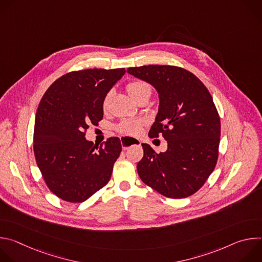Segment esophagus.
Listing matches in <instances>:
<instances>
[{
	"label": "esophagus",
	"mask_w": 262,
	"mask_h": 262,
	"mask_svg": "<svg viewBox=\"0 0 262 262\" xmlns=\"http://www.w3.org/2000/svg\"><path fill=\"white\" fill-rule=\"evenodd\" d=\"M140 144H141V142L137 139L126 138V137L121 138V145H122L123 150H127V149L133 145H140Z\"/></svg>",
	"instance_id": "obj_1"
}]
</instances>
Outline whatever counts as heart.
I'll list each match as a JSON object with an SVG mask.
<instances>
[{
  "mask_svg": "<svg viewBox=\"0 0 262 262\" xmlns=\"http://www.w3.org/2000/svg\"><path fill=\"white\" fill-rule=\"evenodd\" d=\"M126 90L130 94V96L136 100L139 101L142 98L150 97L152 93V88L145 81H132L126 84ZM112 91L107 92L105 96L102 99L101 107L103 112H106L110 106V101L112 98ZM145 125V121L142 119H136V120H123L118 126L117 130L122 135L127 136H137L141 133L143 126Z\"/></svg>",
  "mask_w": 262,
  "mask_h": 262,
  "instance_id": "b5f03b06",
  "label": "heart"
}]
</instances>
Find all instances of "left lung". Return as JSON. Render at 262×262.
<instances>
[{
  "instance_id": "obj_1",
  "label": "left lung",
  "mask_w": 262,
  "mask_h": 262,
  "mask_svg": "<svg viewBox=\"0 0 262 262\" xmlns=\"http://www.w3.org/2000/svg\"><path fill=\"white\" fill-rule=\"evenodd\" d=\"M127 72L151 84L160 107L149 137L167 140L165 152L142 144L137 170L142 181L171 199L192 196L205 183L219 158L221 121L204 84L189 70L172 65L129 67Z\"/></svg>"
}]
</instances>
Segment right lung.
Here are the masks:
<instances>
[{
    "label": "right lung",
    "instance_id": "obj_1",
    "mask_svg": "<svg viewBox=\"0 0 262 262\" xmlns=\"http://www.w3.org/2000/svg\"><path fill=\"white\" fill-rule=\"evenodd\" d=\"M125 73L124 68L85 69L56 80L36 112L33 149L52 193L81 203L108 182L122 150L119 138L94 145L85 138L89 125L103 117L102 99Z\"/></svg>",
    "mask_w": 262,
    "mask_h": 262
}]
</instances>
